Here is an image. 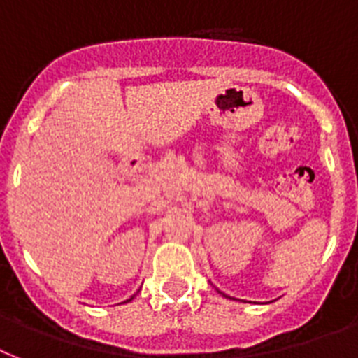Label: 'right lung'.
Wrapping results in <instances>:
<instances>
[{
  "instance_id": "1",
  "label": "right lung",
  "mask_w": 358,
  "mask_h": 358,
  "mask_svg": "<svg viewBox=\"0 0 358 358\" xmlns=\"http://www.w3.org/2000/svg\"><path fill=\"white\" fill-rule=\"evenodd\" d=\"M128 301H129V299H128Z\"/></svg>"
}]
</instances>
